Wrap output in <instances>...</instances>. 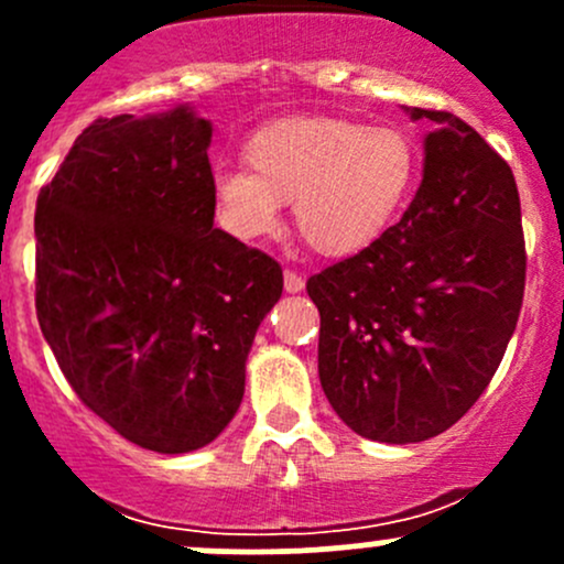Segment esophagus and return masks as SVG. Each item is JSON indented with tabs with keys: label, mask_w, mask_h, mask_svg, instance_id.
Listing matches in <instances>:
<instances>
[{
	"label": "esophagus",
	"mask_w": 564,
	"mask_h": 564,
	"mask_svg": "<svg viewBox=\"0 0 564 564\" xmlns=\"http://www.w3.org/2000/svg\"><path fill=\"white\" fill-rule=\"evenodd\" d=\"M303 286H305L303 275H297V272H294V270H283V289H286L289 294L303 292Z\"/></svg>",
	"instance_id": "obj_1"
}]
</instances>
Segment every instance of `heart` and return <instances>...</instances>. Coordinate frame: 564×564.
Segmentation results:
<instances>
[{
    "instance_id": "obj_1",
    "label": "heart",
    "mask_w": 564,
    "mask_h": 564,
    "mask_svg": "<svg viewBox=\"0 0 564 564\" xmlns=\"http://www.w3.org/2000/svg\"><path fill=\"white\" fill-rule=\"evenodd\" d=\"M248 172L213 176L218 220L242 242L281 229L292 204L297 235L322 256L360 253L388 231L417 182V147L392 124L292 117L264 124L246 144Z\"/></svg>"
}]
</instances>
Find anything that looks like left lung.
I'll list each match as a JSON object with an SVG mask.
<instances>
[{"label":"left lung","mask_w":564,"mask_h":564,"mask_svg":"<svg viewBox=\"0 0 564 564\" xmlns=\"http://www.w3.org/2000/svg\"><path fill=\"white\" fill-rule=\"evenodd\" d=\"M431 119L423 182L377 242L308 278L318 379L355 434L409 445L458 423L502 362L527 248L508 161L451 111Z\"/></svg>","instance_id":"left-lung-1"}]
</instances>
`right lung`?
<instances>
[{
    "label": "right lung",
    "instance_id": "obj_1",
    "mask_svg": "<svg viewBox=\"0 0 564 564\" xmlns=\"http://www.w3.org/2000/svg\"><path fill=\"white\" fill-rule=\"evenodd\" d=\"M209 139L187 106L95 119L35 209V308L62 373L117 434L169 456L235 417L283 292L272 256L213 229Z\"/></svg>",
    "mask_w": 564,
    "mask_h": 564
}]
</instances>
